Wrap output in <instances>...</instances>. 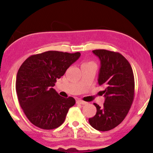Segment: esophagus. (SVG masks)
<instances>
[{
  "label": "esophagus",
  "instance_id": "34e87169",
  "mask_svg": "<svg viewBox=\"0 0 153 153\" xmlns=\"http://www.w3.org/2000/svg\"><path fill=\"white\" fill-rule=\"evenodd\" d=\"M76 103H78V104H82V105H85V104H86V103H87V102L82 101V100H78V101H76Z\"/></svg>",
  "mask_w": 153,
  "mask_h": 153
}]
</instances>
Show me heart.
<instances>
[{"instance_id": "obj_1", "label": "heart", "mask_w": 153, "mask_h": 153, "mask_svg": "<svg viewBox=\"0 0 153 153\" xmlns=\"http://www.w3.org/2000/svg\"><path fill=\"white\" fill-rule=\"evenodd\" d=\"M86 63H91V62H86ZM84 64H85V63H84Z\"/></svg>"}]
</instances>
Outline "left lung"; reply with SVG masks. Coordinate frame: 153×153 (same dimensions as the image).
I'll use <instances>...</instances> for the list:
<instances>
[{"label":"left lung","mask_w":153,"mask_h":153,"mask_svg":"<svg viewBox=\"0 0 153 153\" xmlns=\"http://www.w3.org/2000/svg\"><path fill=\"white\" fill-rule=\"evenodd\" d=\"M100 59L98 82L105 87L103 106L94 103L96 115L88 119L91 127L108 131L119 125L130 109L134 96V78L127 59L119 52L106 50H93Z\"/></svg>","instance_id":"obj_1"}]
</instances>
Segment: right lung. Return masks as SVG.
<instances>
[{
  "label": "right lung",
  "mask_w": 153,
  "mask_h": 153,
  "mask_svg": "<svg viewBox=\"0 0 153 153\" xmlns=\"http://www.w3.org/2000/svg\"><path fill=\"white\" fill-rule=\"evenodd\" d=\"M80 56V52L47 51L30 56L21 65L16 81L17 96L26 117L36 127L57 128L75 105L73 97L65 99L52 87Z\"/></svg>",
  "instance_id": "right-lung-1"
}]
</instances>
